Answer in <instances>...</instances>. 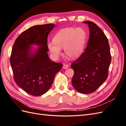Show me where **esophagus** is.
Listing matches in <instances>:
<instances>
[{
    "label": "esophagus",
    "mask_w": 126,
    "mask_h": 126,
    "mask_svg": "<svg viewBox=\"0 0 126 126\" xmlns=\"http://www.w3.org/2000/svg\"><path fill=\"white\" fill-rule=\"evenodd\" d=\"M68 68V66L67 65V64H64V65L63 66V68L64 69H66Z\"/></svg>",
    "instance_id": "1"
}]
</instances>
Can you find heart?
<instances>
[{"mask_svg":"<svg viewBox=\"0 0 126 126\" xmlns=\"http://www.w3.org/2000/svg\"><path fill=\"white\" fill-rule=\"evenodd\" d=\"M53 41H49L47 47L53 58L58 59L64 49L65 55L71 59L80 56L84 50L87 34L82 28H66L61 29L55 35Z\"/></svg>","mask_w":126,"mask_h":126,"instance_id":"b5f03b06","label":"heart"}]
</instances>
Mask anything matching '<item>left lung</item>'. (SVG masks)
Listing matches in <instances>:
<instances>
[{"label":"left lung","instance_id":"1","mask_svg":"<svg viewBox=\"0 0 126 126\" xmlns=\"http://www.w3.org/2000/svg\"><path fill=\"white\" fill-rule=\"evenodd\" d=\"M82 22L88 26L89 38L85 51L71 65L74 70L71 82L79 93L86 94L106 81L111 57L108 39L100 28L92 21Z\"/></svg>","mask_w":126,"mask_h":126}]
</instances>
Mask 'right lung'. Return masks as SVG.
I'll list each match as a JSON object with an SVG mask.
<instances>
[{
	"label": "right lung",
	"mask_w": 126,
	"mask_h": 126,
	"mask_svg": "<svg viewBox=\"0 0 126 126\" xmlns=\"http://www.w3.org/2000/svg\"><path fill=\"white\" fill-rule=\"evenodd\" d=\"M55 26L53 24L32 26L22 32L13 46L10 62L14 80L32 96L46 93L63 67L50 60L47 54V37Z\"/></svg>",
	"instance_id": "obj_1"
}]
</instances>
